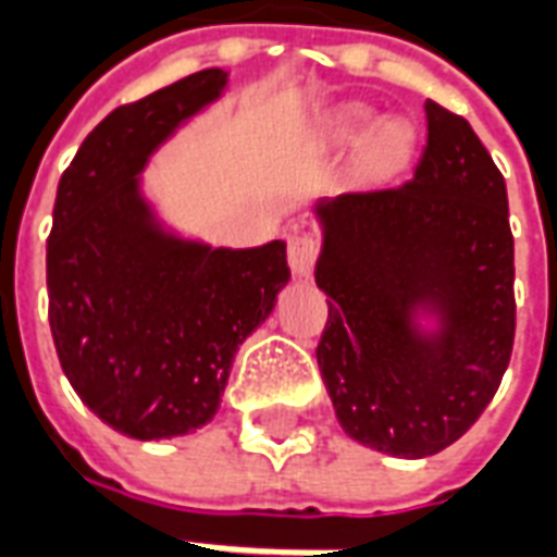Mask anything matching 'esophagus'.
I'll list each match as a JSON object with an SVG mask.
<instances>
[{
  "instance_id": "esophagus-1",
  "label": "esophagus",
  "mask_w": 557,
  "mask_h": 557,
  "mask_svg": "<svg viewBox=\"0 0 557 557\" xmlns=\"http://www.w3.org/2000/svg\"><path fill=\"white\" fill-rule=\"evenodd\" d=\"M286 256H289V268L298 274V277H307L313 271L315 259H319V242L310 232H295L289 238V247H286Z\"/></svg>"
}]
</instances>
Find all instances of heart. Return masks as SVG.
<instances>
[{"label":"heart","instance_id":"obj_1","mask_svg":"<svg viewBox=\"0 0 557 557\" xmlns=\"http://www.w3.org/2000/svg\"><path fill=\"white\" fill-rule=\"evenodd\" d=\"M375 113L358 103L339 107L322 122V137L327 146L351 148L358 146L355 154V175L367 182H387L397 172L409 166L414 154V127L409 122H385L375 127Z\"/></svg>","mask_w":557,"mask_h":557}]
</instances>
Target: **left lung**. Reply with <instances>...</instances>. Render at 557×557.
<instances>
[{"mask_svg":"<svg viewBox=\"0 0 557 557\" xmlns=\"http://www.w3.org/2000/svg\"><path fill=\"white\" fill-rule=\"evenodd\" d=\"M399 187L315 202V361L343 432L382 454L444 450L490 406L516 331L507 184L462 115L435 101ZM430 314L426 332L417 319Z\"/></svg>","mask_w":557,"mask_h":557,"instance_id":"left-lung-1","label":"left lung"}]
</instances>
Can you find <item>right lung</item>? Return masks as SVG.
I'll return each instance as SVG.
<instances>
[{
    "label": "right lung",
    "instance_id": "add662e5",
    "mask_svg": "<svg viewBox=\"0 0 557 557\" xmlns=\"http://www.w3.org/2000/svg\"><path fill=\"white\" fill-rule=\"evenodd\" d=\"M226 79L208 67L113 110L55 194L47 292L59 363L103 423L139 442L218 414L235 351L289 283L283 242L230 250L178 238L139 187L160 143Z\"/></svg>",
    "mask_w": 557,
    "mask_h": 557
}]
</instances>
